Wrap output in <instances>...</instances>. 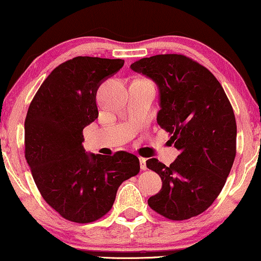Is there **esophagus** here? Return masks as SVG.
<instances>
[{"instance_id": "1", "label": "esophagus", "mask_w": 261, "mask_h": 261, "mask_svg": "<svg viewBox=\"0 0 261 261\" xmlns=\"http://www.w3.org/2000/svg\"><path fill=\"white\" fill-rule=\"evenodd\" d=\"M139 163H141V169L142 170H146V160L143 159V157H139Z\"/></svg>"}]
</instances>
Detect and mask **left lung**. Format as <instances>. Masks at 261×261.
Instances as JSON below:
<instances>
[{
    "instance_id": "1",
    "label": "left lung",
    "mask_w": 261,
    "mask_h": 261,
    "mask_svg": "<svg viewBox=\"0 0 261 261\" xmlns=\"http://www.w3.org/2000/svg\"><path fill=\"white\" fill-rule=\"evenodd\" d=\"M130 68L159 87L157 123L171 135V143L179 150L169 167L156 159L146 161V167L163 182L148 203L170 220L199 215L219 196L236 159L232 105L218 79L185 56L144 58Z\"/></svg>"
}]
</instances>
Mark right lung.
Instances as JSON below:
<instances>
[{
	"mask_svg": "<svg viewBox=\"0 0 261 261\" xmlns=\"http://www.w3.org/2000/svg\"><path fill=\"white\" fill-rule=\"evenodd\" d=\"M123 65L122 59L73 58L53 69L29 105L25 160L43 199L69 221L104 216L119 186L141 169L132 153L95 155L83 145L84 127L98 118L99 86Z\"/></svg>",
	"mask_w": 261,
	"mask_h": 261,
	"instance_id": "obj_1",
	"label": "right lung"
}]
</instances>
